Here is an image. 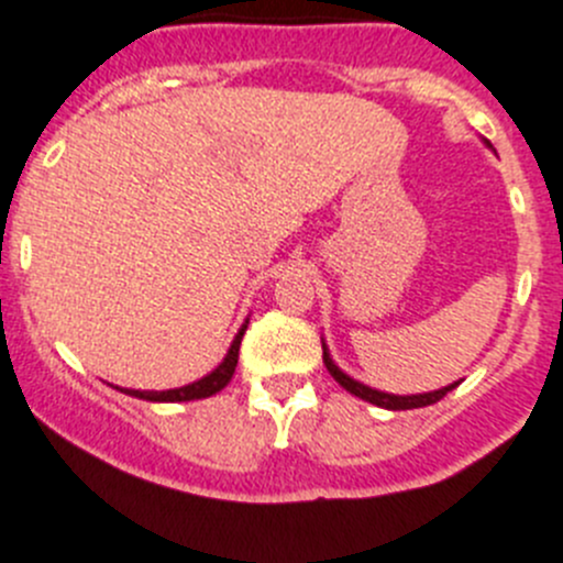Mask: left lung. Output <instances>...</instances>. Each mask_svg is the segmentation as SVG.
<instances>
[{
    "label": "left lung",
    "instance_id": "left-lung-1",
    "mask_svg": "<svg viewBox=\"0 0 563 563\" xmlns=\"http://www.w3.org/2000/svg\"><path fill=\"white\" fill-rule=\"evenodd\" d=\"M322 358H324V366H328V372L333 375V380L339 383V386H344L346 391L355 394V397H361V400L372 402V406H380V408H388V411H408V408H424V406H433V402H439L441 397L448 391H453L459 383H450V386L439 388V391H428V394H406V397H400V394H386V391H377V388H369L364 386V383L353 380L350 375H344V372L339 369V366L333 364V358H330L328 346H324L322 341Z\"/></svg>",
    "mask_w": 563,
    "mask_h": 563
}]
</instances>
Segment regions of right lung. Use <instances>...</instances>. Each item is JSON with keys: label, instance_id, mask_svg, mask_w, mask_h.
<instances>
[{"label": "right lung", "instance_id": "1", "mask_svg": "<svg viewBox=\"0 0 563 563\" xmlns=\"http://www.w3.org/2000/svg\"><path fill=\"white\" fill-rule=\"evenodd\" d=\"M244 330H246V324H241L239 335H235L233 344H230V350H228V355H224L222 364L210 372V375H205L202 380H194V383H188V386H180V388H169V391H139V388H119V386L115 388L124 394H130V397H139V400H150V402L205 400V397H210V394L222 391V388L230 383V377H233L235 364H239V346H241V339H244Z\"/></svg>", "mask_w": 563, "mask_h": 563}]
</instances>
